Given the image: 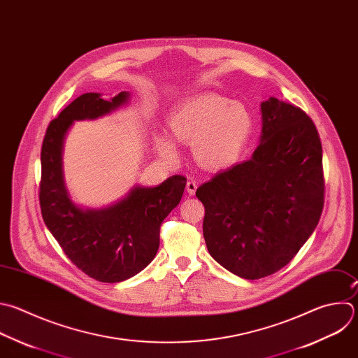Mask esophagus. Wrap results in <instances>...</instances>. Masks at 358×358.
<instances>
[{
	"instance_id": "1",
	"label": "esophagus",
	"mask_w": 358,
	"mask_h": 358,
	"mask_svg": "<svg viewBox=\"0 0 358 358\" xmlns=\"http://www.w3.org/2000/svg\"><path fill=\"white\" fill-rule=\"evenodd\" d=\"M196 182L194 181V180H189L188 182H187V192L189 194V195H195V191H196Z\"/></svg>"
}]
</instances>
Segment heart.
Instances as JSON below:
<instances>
[{"mask_svg":"<svg viewBox=\"0 0 358 358\" xmlns=\"http://www.w3.org/2000/svg\"><path fill=\"white\" fill-rule=\"evenodd\" d=\"M167 125L174 141L194 143L198 163L219 170L236 163L243 153L253 132V116L239 101L203 94L174 108L167 116ZM155 148L164 160H178V150L167 136L157 135Z\"/></svg>","mask_w":358,"mask_h":358,"instance_id":"b5f03b06","label":"heart"}]
</instances>
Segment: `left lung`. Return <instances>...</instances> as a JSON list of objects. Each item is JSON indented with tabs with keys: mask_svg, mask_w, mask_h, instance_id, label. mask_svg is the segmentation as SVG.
<instances>
[{
	"mask_svg": "<svg viewBox=\"0 0 358 358\" xmlns=\"http://www.w3.org/2000/svg\"><path fill=\"white\" fill-rule=\"evenodd\" d=\"M260 145L250 160L216 174L195 195L203 239L226 270L259 280L285 267L323 209L322 143L312 119L274 96L262 102Z\"/></svg>",
	"mask_w": 358,
	"mask_h": 358,
	"instance_id": "8db88e82",
	"label": "left lung"
}]
</instances>
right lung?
I'll list each match as a JSON object with an SVG mask.
<instances>
[{
    "label": "right lung",
    "instance_id": "1",
    "mask_svg": "<svg viewBox=\"0 0 358 358\" xmlns=\"http://www.w3.org/2000/svg\"><path fill=\"white\" fill-rule=\"evenodd\" d=\"M128 91L103 99L98 92L76 98L48 127L42 152L39 202L43 220L66 256L88 277L121 282L156 257L160 224L180 203L185 177L173 176L157 187H134L117 202L99 209L77 205L63 173L64 139L74 121L98 119L125 105Z\"/></svg>",
    "mask_w": 358,
    "mask_h": 358
}]
</instances>
